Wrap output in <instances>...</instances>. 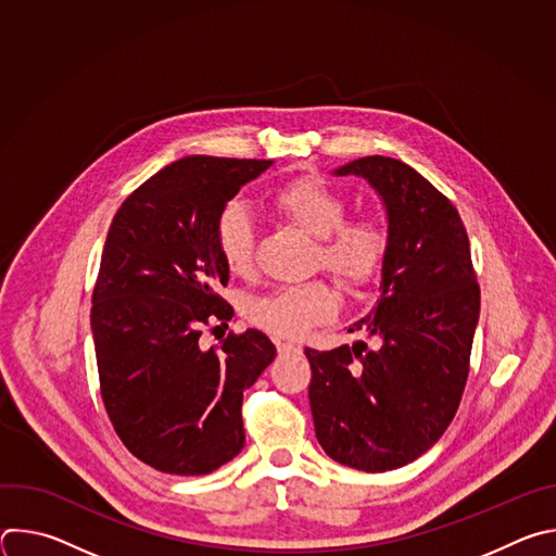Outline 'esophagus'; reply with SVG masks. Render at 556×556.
<instances>
[{
    "mask_svg": "<svg viewBox=\"0 0 556 556\" xmlns=\"http://www.w3.org/2000/svg\"><path fill=\"white\" fill-rule=\"evenodd\" d=\"M301 348L294 345V343H286V341H277V352L279 356H286V354H292V352H299Z\"/></svg>",
    "mask_w": 556,
    "mask_h": 556,
    "instance_id": "34e87169",
    "label": "esophagus"
}]
</instances>
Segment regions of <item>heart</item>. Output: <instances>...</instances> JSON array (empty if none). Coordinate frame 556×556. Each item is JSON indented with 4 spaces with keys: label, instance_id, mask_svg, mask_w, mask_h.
<instances>
[{
    "label": "heart",
    "instance_id": "b5f03b06",
    "mask_svg": "<svg viewBox=\"0 0 556 556\" xmlns=\"http://www.w3.org/2000/svg\"><path fill=\"white\" fill-rule=\"evenodd\" d=\"M275 208L319 240L316 260L343 286L358 288L374 279L384 255V235L371 219H345L343 195L321 178L303 176L273 195ZM215 242L226 268L249 275L255 260V226L242 202H228L217 215ZM339 299L324 279L279 286L247 303L249 319L270 334L301 339L314 326L330 321Z\"/></svg>",
    "mask_w": 556,
    "mask_h": 556
}]
</instances>
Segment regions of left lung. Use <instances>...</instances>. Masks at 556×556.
<instances>
[{"label":"left lung","instance_id":"obj_1","mask_svg":"<svg viewBox=\"0 0 556 556\" xmlns=\"http://www.w3.org/2000/svg\"><path fill=\"white\" fill-rule=\"evenodd\" d=\"M369 182L387 213L376 305L348 332L374 341L305 348L316 440L365 472L401 468L451 425L468 376L480 286L457 208L414 167L367 155L332 172Z\"/></svg>","mask_w":556,"mask_h":556}]
</instances>
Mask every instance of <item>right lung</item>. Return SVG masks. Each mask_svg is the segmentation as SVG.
Returning <instances> with one entry per match:
<instances>
[{
	"label": "right lung",
	"mask_w": 556,
	"mask_h": 556,
	"mask_svg": "<svg viewBox=\"0 0 556 556\" xmlns=\"http://www.w3.org/2000/svg\"><path fill=\"white\" fill-rule=\"evenodd\" d=\"M273 161L187 155L116 211L92 294V339L108 416L123 444L169 475H206L244 448L242 399L275 361L260 330L200 348L202 326L228 321L217 294L222 208Z\"/></svg>",
	"instance_id": "1"
}]
</instances>
